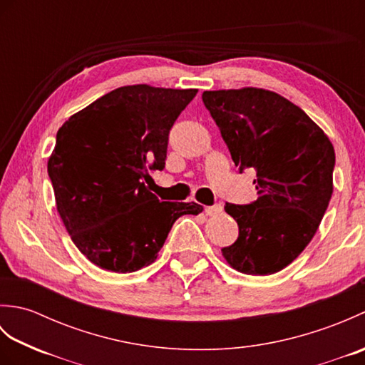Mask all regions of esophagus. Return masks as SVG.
Listing matches in <instances>:
<instances>
[{
    "label": "esophagus",
    "instance_id": "1",
    "mask_svg": "<svg viewBox=\"0 0 365 365\" xmlns=\"http://www.w3.org/2000/svg\"><path fill=\"white\" fill-rule=\"evenodd\" d=\"M204 212L207 216H216L222 212L221 205H213V207H204Z\"/></svg>",
    "mask_w": 365,
    "mask_h": 365
}]
</instances>
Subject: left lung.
Wrapping results in <instances>:
<instances>
[{"label": "left lung", "instance_id": "obj_1", "mask_svg": "<svg viewBox=\"0 0 365 365\" xmlns=\"http://www.w3.org/2000/svg\"><path fill=\"white\" fill-rule=\"evenodd\" d=\"M202 100L235 166L257 170V200L224 207L238 224V238L222 247V257L243 274L277 273L320 226L334 190V147L299 106L273 91H205Z\"/></svg>", "mask_w": 365, "mask_h": 365}]
</instances>
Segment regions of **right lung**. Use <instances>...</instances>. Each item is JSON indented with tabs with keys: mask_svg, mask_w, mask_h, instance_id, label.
<instances>
[{
	"mask_svg": "<svg viewBox=\"0 0 365 365\" xmlns=\"http://www.w3.org/2000/svg\"><path fill=\"white\" fill-rule=\"evenodd\" d=\"M197 89L131 84L72 114L58 130L48 175L58 213L98 268L133 273L158 257L169 230L196 202H160L149 170L165 168L169 130Z\"/></svg>",
	"mask_w": 365,
	"mask_h": 365,
	"instance_id": "right-lung-1",
	"label": "right lung"
}]
</instances>
